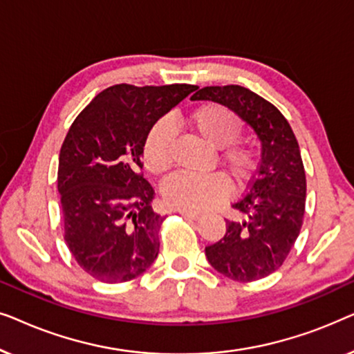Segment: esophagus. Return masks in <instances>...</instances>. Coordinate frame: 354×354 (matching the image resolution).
Listing matches in <instances>:
<instances>
[{"mask_svg": "<svg viewBox=\"0 0 354 354\" xmlns=\"http://www.w3.org/2000/svg\"><path fill=\"white\" fill-rule=\"evenodd\" d=\"M178 212H180L182 216H185V217H188V219H198V217H200L201 214L200 212H192V211H180L178 209Z\"/></svg>", "mask_w": 354, "mask_h": 354, "instance_id": "34e87169", "label": "esophagus"}]
</instances>
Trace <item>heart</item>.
<instances>
[{"instance_id": "1", "label": "heart", "mask_w": 354, "mask_h": 354, "mask_svg": "<svg viewBox=\"0 0 354 354\" xmlns=\"http://www.w3.org/2000/svg\"><path fill=\"white\" fill-rule=\"evenodd\" d=\"M188 124L198 137L222 148L221 162L235 183L248 182L258 166V151L246 143H236L243 122L234 111L217 103H207L193 111ZM174 129L167 119L158 120L143 142V162L154 176L172 167ZM164 201L174 209L200 212L229 196V182L222 174L190 176L177 174L162 185Z\"/></svg>"}]
</instances>
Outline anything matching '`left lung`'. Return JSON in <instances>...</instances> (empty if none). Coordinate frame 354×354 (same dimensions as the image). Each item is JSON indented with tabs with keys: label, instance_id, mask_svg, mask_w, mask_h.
Masks as SVG:
<instances>
[{
	"label": "left lung",
	"instance_id": "left-lung-1",
	"mask_svg": "<svg viewBox=\"0 0 354 354\" xmlns=\"http://www.w3.org/2000/svg\"><path fill=\"white\" fill-rule=\"evenodd\" d=\"M193 101H214L245 120L261 142V162L248 192L232 207L224 239L206 246L217 272L236 282L268 277L283 264L303 225L306 176L288 120L272 103L240 85L205 86Z\"/></svg>",
	"mask_w": 354,
	"mask_h": 354
}]
</instances>
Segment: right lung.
Segmentation results:
<instances>
[{
    "mask_svg": "<svg viewBox=\"0 0 354 354\" xmlns=\"http://www.w3.org/2000/svg\"><path fill=\"white\" fill-rule=\"evenodd\" d=\"M195 85H113L77 115L59 153L64 240L77 264L104 283L143 274L159 253L164 221L151 207L142 151L149 129Z\"/></svg>",
    "mask_w": 354,
    "mask_h": 354,
    "instance_id": "right-lung-1",
    "label": "right lung"
}]
</instances>
